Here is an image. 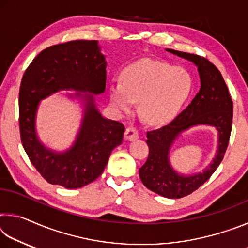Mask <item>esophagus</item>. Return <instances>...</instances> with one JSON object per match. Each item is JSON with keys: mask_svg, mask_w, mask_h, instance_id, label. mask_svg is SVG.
Masks as SVG:
<instances>
[{"mask_svg": "<svg viewBox=\"0 0 248 248\" xmlns=\"http://www.w3.org/2000/svg\"><path fill=\"white\" fill-rule=\"evenodd\" d=\"M124 138L130 141L137 140L139 138V131H138V129L134 125H129L124 131Z\"/></svg>", "mask_w": 248, "mask_h": 248, "instance_id": "1", "label": "esophagus"}]
</instances>
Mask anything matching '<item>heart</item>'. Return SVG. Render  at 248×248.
Masks as SVG:
<instances>
[{
    "label": "heart",
    "mask_w": 248,
    "mask_h": 248,
    "mask_svg": "<svg viewBox=\"0 0 248 248\" xmlns=\"http://www.w3.org/2000/svg\"><path fill=\"white\" fill-rule=\"evenodd\" d=\"M120 81L109 86L112 106L129 111L133 102H139L142 118L152 124L173 119L192 90L191 75L186 69L148 58L125 66Z\"/></svg>",
    "instance_id": "b5f03b06"
}]
</instances>
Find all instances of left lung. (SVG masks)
Segmentation results:
<instances>
[{
  "label": "left lung",
  "mask_w": 248,
  "mask_h": 248,
  "mask_svg": "<svg viewBox=\"0 0 248 248\" xmlns=\"http://www.w3.org/2000/svg\"><path fill=\"white\" fill-rule=\"evenodd\" d=\"M178 57L192 61L198 66L201 89L190 105L165 127L148 132L149 156L139 170L146 188L166 198H183L207 182L224 157L232 131L233 102L228 86L217 66L208 59L177 50L167 49ZM197 124L213 125L219 131V149L216 158L203 173L192 176L178 175L168 163L169 148L174 138L184 129Z\"/></svg>",
  "instance_id": "left-lung-1"
}]
</instances>
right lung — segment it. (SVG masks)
<instances>
[{
	"label": "right lung",
	"mask_w": 248,
	"mask_h": 248,
	"mask_svg": "<svg viewBox=\"0 0 248 248\" xmlns=\"http://www.w3.org/2000/svg\"><path fill=\"white\" fill-rule=\"evenodd\" d=\"M64 89L104 93L106 62L97 40L66 41L44 49L25 71L19 89L20 140L31 164L49 184L73 189L102 175L111 151L123 142L124 127L102 117L89 95L72 149L63 154L45 149L35 133L37 106L40 99Z\"/></svg>",
	"instance_id": "add662e5"
}]
</instances>
